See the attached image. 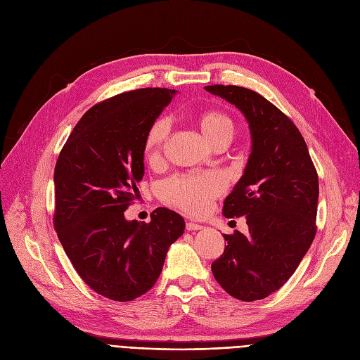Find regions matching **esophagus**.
Returning a JSON list of instances; mask_svg holds the SVG:
<instances>
[{
    "label": "esophagus",
    "instance_id": "obj_1",
    "mask_svg": "<svg viewBox=\"0 0 360 360\" xmlns=\"http://www.w3.org/2000/svg\"><path fill=\"white\" fill-rule=\"evenodd\" d=\"M186 229L188 231H198V229H202V225L200 224H194V222H186Z\"/></svg>",
    "mask_w": 360,
    "mask_h": 360
}]
</instances>
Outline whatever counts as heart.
I'll return each mask as SVG.
<instances>
[{
  "mask_svg": "<svg viewBox=\"0 0 360 360\" xmlns=\"http://www.w3.org/2000/svg\"><path fill=\"white\" fill-rule=\"evenodd\" d=\"M195 123L213 147L228 144L233 136L231 117L219 110L200 112L195 116ZM169 132L170 124L166 117L154 119L148 127L144 136V154L151 165L160 162ZM224 188V178L216 172H195L166 179L160 185V197L182 212L197 216L209 207L213 198L222 194Z\"/></svg>",
  "mask_w": 360,
  "mask_h": 360,
  "instance_id": "obj_1",
  "label": "heart"
}]
</instances>
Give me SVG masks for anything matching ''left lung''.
<instances>
[{"instance_id":"8db88e82","label":"left lung","mask_w":360,"mask_h":360,"mask_svg":"<svg viewBox=\"0 0 360 360\" xmlns=\"http://www.w3.org/2000/svg\"><path fill=\"white\" fill-rule=\"evenodd\" d=\"M205 89L240 108L252 134L244 175L222 210L245 216L248 232L224 233L212 272L229 295L262 300L287 283L316 236L318 174L300 131L271 101L237 85Z\"/></svg>"}]
</instances>
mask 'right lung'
Listing matches in <instances>:
<instances>
[{"instance_id":"1","label":"right lung","mask_w":360,"mask_h":360,"mask_svg":"<svg viewBox=\"0 0 360 360\" xmlns=\"http://www.w3.org/2000/svg\"><path fill=\"white\" fill-rule=\"evenodd\" d=\"M175 89L141 88L107 98L76 123L54 169V228L84 283L115 302L153 288L185 229L166 207L148 224L127 221L144 176V136Z\"/></svg>"}]
</instances>
